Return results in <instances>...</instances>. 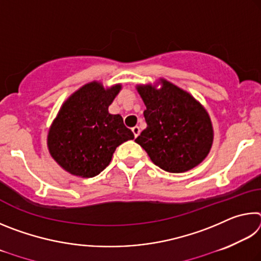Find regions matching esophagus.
<instances>
[{
	"label": "esophagus",
	"instance_id": "esophagus-1",
	"mask_svg": "<svg viewBox=\"0 0 261 261\" xmlns=\"http://www.w3.org/2000/svg\"><path fill=\"white\" fill-rule=\"evenodd\" d=\"M132 132H134L135 137H138L140 134V127L139 126H134L132 127Z\"/></svg>",
	"mask_w": 261,
	"mask_h": 261
}]
</instances>
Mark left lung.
Instances as JSON below:
<instances>
[{
	"instance_id": "8db88e82",
	"label": "left lung",
	"mask_w": 261,
	"mask_h": 261,
	"mask_svg": "<svg viewBox=\"0 0 261 261\" xmlns=\"http://www.w3.org/2000/svg\"><path fill=\"white\" fill-rule=\"evenodd\" d=\"M146 129L136 138L161 169L183 173L204 160L213 143L208 114L191 95L169 82L156 90L139 86Z\"/></svg>"
}]
</instances>
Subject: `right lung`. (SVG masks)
Wrapping results in <instances>:
<instances>
[{"instance_id":"1","label":"right lung","mask_w":261,"mask_h":261,"mask_svg":"<svg viewBox=\"0 0 261 261\" xmlns=\"http://www.w3.org/2000/svg\"><path fill=\"white\" fill-rule=\"evenodd\" d=\"M120 90L121 85L105 90L94 82L62 106L48 134V148L70 174L94 177L109 165L117 146L135 138L121 115L108 113Z\"/></svg>"}]
</instances>
